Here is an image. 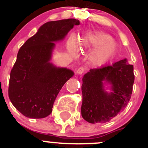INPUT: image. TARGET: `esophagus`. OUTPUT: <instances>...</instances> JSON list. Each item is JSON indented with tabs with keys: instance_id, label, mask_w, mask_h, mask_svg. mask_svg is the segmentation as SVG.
<instances>
[{
	"instance_id": "obj_1",
	"label": "esophagus",
	"mask_w": 148,
	"mask_h": 148,
	"mask_svg": "<svg viewBox=\"0 0 148 148\" xmlns=\"http://www.w3.org/2000/svg\"><path fill=\"white\" fill-rule=\"evenodd\" d=\"M84 71H85V69L84 67H79V68L76 70V72L78 75H81V74H82L84 72Z\"/></svg>"
}]
</instances>
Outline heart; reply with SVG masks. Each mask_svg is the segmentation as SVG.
Masks as SVG:
<instances>
[{
    "label": "heart",
    "mask_w": 148,
    "mask_h": 148,
    "mask_svg": "<svg viewBox=\"0 0 148 148\" xmlns=\"http://www.w3.org/2000/svg\"><path fill=\"white\" fill-rule=\"evenodd\" d=\"M67 47L68 51L73 56H77L79 47L81 49L93 50L89 60L95 66L107 63L117 51V45L112 40L111 35L99 31L87 32L80 37L78 42L71 37L67 41Z\"/></svg>",
    "instance_id": "b5f03b06"
}]
</instances>
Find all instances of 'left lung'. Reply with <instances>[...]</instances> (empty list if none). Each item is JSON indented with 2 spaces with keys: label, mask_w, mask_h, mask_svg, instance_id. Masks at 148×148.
Instances as JSON below:
<instances>
[{
  "label": "left lung",
  "mask_w": 148,
  "mask_h": 148,
  "mask_svg": "<svg viewBox=\"0 0 148 148\" xmlns=\"http://www.w3.org/2000/svg\"><path fill=\"white\" fill-rule=\"evenodd\" d=\"M81 115L90 123H104L125 109L132 96L134 67L127 58L112 65L91 69L82 79ZM110 85L111 92L105 90Z\"/></svg>",
  "instance_id": "8db88e82"
}]
</instances>
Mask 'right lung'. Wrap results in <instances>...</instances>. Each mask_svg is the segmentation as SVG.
Masks as SVG:
<instances>
[{"label": "right lung", "instance_id": "1", "mask_svg": "<svg viewBox=\"0 0 148 148\" xmlns=\"http://www.w3.org/2000/svg\"><path fill=\"white\" fill-rule=\"evenodd\" d=\"M79 20L49 21L18 51L10 72L8 95L15 108L30 118H43L52 112L59 92L74 76L71 69L51 62L55 42L64 40Z\"/></svg>", "mask_w": 148, "mask_h": 148}]
</instances>
